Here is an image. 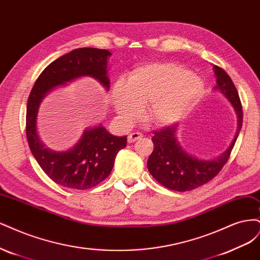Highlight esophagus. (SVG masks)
<instances>
[{
    "label": "esophagus",
    "mask_w": 260,
    "mask_h": 260,
    "mask_svg": "<svg viewBox=\"0 0 260 260\" xmlns=\"http://www.w3.org/2000/svg\"><path fill=\"white\" fill-rule=\"evenodd\" d=\"M141 137H142V134L141 133L134 132V133L129 134L128 137H127V140H128V142H135V141L139 140Z\"/></svg>",
    "instance_id": "esophagus-1"
}]
</instances>
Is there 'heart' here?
Here are the masks:
<instances>
[{
  "mask_svg": "<svg viewBox=\"0 0 260 260\" xmlns=\"http://www.w3.org/2000/svg\"><path fill=\"white\" fill-rule=\"evenodd\" d=\"M203 93V82L182 67L165 61L142 64L126 81L115 83L113 106L125 122L138 119L147 105L146 120L156 126L180 121Z\"/></svg>",
  "mask_w": 260,
  "mask_h": 260,
  "instance_id": "b5f03b06",
  "label": "heart"
}]
</instances>
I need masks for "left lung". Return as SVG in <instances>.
Returning a JSON list of instances; mask_svg holds the SVG:
<instances>
[{"label": "left lung", "mask_w": 260, "mask_h": 260, "mask_svg": "<svg viewBox=\"0 0 260 260\" xmlns=\"http://www.w3.org/2000/svg\"><path fill=\"white\" fill-rule=\"evenodd\" d=\"M213 69L217 78V85L214 89L220 91L237 112L236 137L220 156L213 160H200L187 153L178 144L176 137L177 125H169L161 131H155L152 137L154 148L148 158V170L153 178L167 189L185 192L197 189L212 180L228 162L242 128L243 110L238 90L227 72L218 66H214Z\"/></svg>", "instance_id": "obj_1"}]
</instances>
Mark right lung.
<instances>
[{
    "label": "right lung",
    "mask_w": 260,
    "mask_h": 260,
    "mask_svg": "<svg viewBox=\"0 0 260 260\" xmlns=\"http://www.w3.org/2000/svg\"><path fill=\"white\" fill-rule=\"evenodd\" d=\"M107 49L83 47L73 49L49 63L39 75L27 104L26 134L33 156L44 173L58 185L86 190L110 175L115 156L126 147L127 136H113L104 126L85 129L80 141L67 151H53L44 146L37 132V114L42 99L58 85L81 77L98 80L108 89Z\"/></svg>",
    "instance_id": "obj_1"
}]
</instances>
